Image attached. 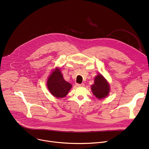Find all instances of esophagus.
Returning a JSON list of instances; mask_svg holds the SVG:
<instances>
[{"instance_id": "obj_1", "label": "esophagus", "mask_w": 149, "mask_h": 149, "mask_svg": "<svg viewBox=\"0 0 149 149\" xmlns=\"http://www.w3.org/2000/svg\"><path fill=\"white\" fill-rule=\"evenodd\" d=\"M75 85H76V86H77V87H81V86H84V83H82V84L77 83Z\"/></svg>"}]
</instances>
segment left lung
Masks as SVG:
<instances>
[{
    "label": "left lung",
    "mask_w": 149,
    "mask_h": 149,
    "mask_svg": "<svg viewBox=\"0 0 149 149\" xmlns=\"http://www.w3.org/2000/svg\"><path fill=\"white\" fill-rule=\"evenodd\" d=\"M91 90L98 99H103L109 95L110 85L103 75L98 74L94 78V83L91 85Z\"/></svg>",
    "instance_id": "left-lung-1"
}]
</instances>
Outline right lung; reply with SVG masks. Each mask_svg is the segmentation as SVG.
<instances>
[{
  "mask_svg": "<svg viewBox=\"0 0 149 149\" xmlns=\"http://www.w3.org/2000/svg\"><path fill=\"white\" fill-rule=\"evenodd\" d=\"M46 84L51 94L58 98L66 97L72 86L71 84L65 80L58 67L54 69L48 77Z\"/></svg>",
  "mask_w": 149,
  "mask_h": 149,
  "instance_id": "add662e5",
  "label": "right lung"
}]
</instances>
